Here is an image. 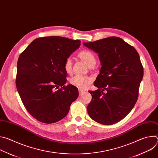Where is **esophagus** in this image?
<instances>
[{
	"label": "esophagus",
	"instance_id": "esophagus-1",
	"mask_svg": "<svg viewBox=\"0 0 158 158\" xmlns=\"http://www.w3.org/2000/svg\"><path fill=\"white\" fill-rule=\"evenodd\" d=\"M85 93V91H82V90H79V95L81 96V95H82L83 93Z\"/></svg>",
	"mask_w": 158,
	"mask_h": 158
}]
</instances>
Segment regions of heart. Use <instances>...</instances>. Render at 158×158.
Returning a JSON list of instances; mask_svg holds the SVG:
<instances>
[{
	"label": "heart",
	"instance_id": "heart-1",
	"mask_svg": "<svg viewBox=\"0 0 158 158\" xmlns=\"http://www.w3.org/2000/svg\"><path fill=\"white\" fill-rule=\"evenodd\" d=\"M79 57L89 67H93L96 64V57L93 52L89 50H83L81 51ZM72 60L70 58L67 59L64 62V70L67 74H71L72 72ZM93 77L89 76L76 75L69 79L70 84L78 88L79 89H85L89 84L93 82Z\"/></svg>",
	"mask_w": 158,
	"mask_h": 158
}]
</instances>
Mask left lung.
Returning a JSON list of instances; mask_svg holds the SVG:
<instances>
[{"label": "left lung", "instance_id": "8db88e82", "mask_svg": "<svg viewBox=\"0 0 158 158\" xmlns=\"http://www.w3.org/2000/svg\"><path fill=\"white\" fill-rule=\"evenodd\" d=\"M84 45L98 53L100 73L89 91L92 100L87 106L89 116L96 122L111 125L124 118L138 98L143 67L134 47L118 37H109Z\"/></svg>", "mask_w": 158, "mask_h": 158}]
</instances>
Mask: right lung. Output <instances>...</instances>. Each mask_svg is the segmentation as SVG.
<instances>
[{"label":"right lung","instance_id":"obj_1","mask_svg":"<svg viewBox=\"0 0 158 158\" xmlns=\"http://www.w3.org/2000/svg\"><path fill=\"white\" fill-rule=\"evenodd\" d=\"M80 46L79 40L44 37L35 39L20 54L17 64V89L26 110L37 121L51 124L61 120L77 98V88L64 85L67 73L64 65Z\"/></svg>","mask_w":158,"mask_h":158}]
</instances>
